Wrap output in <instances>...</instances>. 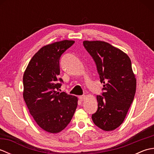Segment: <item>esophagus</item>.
Listing matches in <instances>:
<instances>
[{"mask_svg": "<svg viewBox=\"0 0 154 154\" xmlns=\"http://www.w3.org/2000/svg\"><path fill=\"white\" fill-rule=\"evenodd\" d=\"M85 98H86L85 95H81V96L79 97V99L80 101H81V102H82V101H83L85 99Z\"/></svg>", "mask_w": 154, "mask_h": 154, "instance_id": "obj_1", "label": "esophagus"}]
</instances>
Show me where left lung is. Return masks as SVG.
<instances>
[{"instance_id":"obj_1","label":"left lung","mask_w":154,"mask_h":154,"mask_svg":"<svg viewBox=\"0 0 154 154\" xmlns=\"http://www.w3.org/2000/svg\"><path fill=\"white\" fill-rule=\"evenodd\" d=\"M83 45L95 62L102 95H97L98 109L92 114L97 126L112 131L120 126L132 103L136 79L131 60L120 49L103 41H84Z\"/></svg>"}]
</instances>
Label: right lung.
I'll return each mask as SVG.
<instances>
[{
  "label": "right lung",
  "instance_id": "add662e5",
  "mask_svg": "<svg viewBox=\"0 0 154 154\" xmlns=\"http://www.w3.org/2000/svg\"><path fill=\"white\" fill-rule=\"evenodd\" d=\"M74 43L63 40L42 47L31 59L23 76V97L29 112L38 126L50 133L63 130L77 106L76 97L58 92L59 82L63 83L59 78L60 57Z\"/></svg>",
  "mask_w": 154,
  "mask_h": 154
}]
</instances>
